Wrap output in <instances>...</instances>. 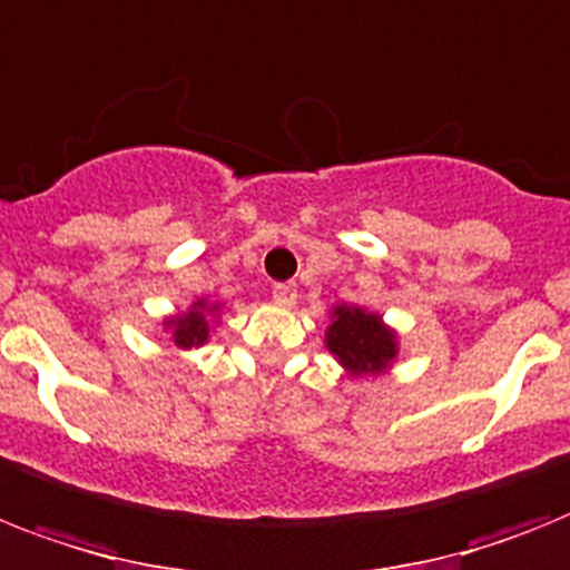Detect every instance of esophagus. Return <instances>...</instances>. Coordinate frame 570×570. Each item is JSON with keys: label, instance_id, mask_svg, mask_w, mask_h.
I'll return each mask as SVG.
<instances>
[{"label": "esophagus", "instance_id": "34e87169", "mask_svg": "<svg viewBox=\"0 0 570 570\" xmlns=\"http://www.w3.org/2000/svg\"><path fill=\"white\" fill-rule=\"evenodd\" d=\"M272 298L281 307H293L295 301H298V289H295V284H275L272 286Z\"/></svg>", "mask_w": 570, "mask_h": 570}]
</instances>
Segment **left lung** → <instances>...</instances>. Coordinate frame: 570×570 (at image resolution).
I'll return each mask as SVG.
<instances>
[{
    "label": "left lung",
    "instance_id": "obj_1",
    "mask_svg": "<svg viewBox=\"0 0 570 570\" xmlns=\"http://www.w3.org/2000/svg\"><path fill=\"white\" fill-rule=\"evenodd\" d=\"M333 324L327 327V351L338 358V365L351 376L382 374L396 358V333L385 327L382 315L362 307H336L330 313Z\"/></svg>",
    "mask_w": 570,
    "mask_h": 570
}]
</instances>
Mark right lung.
Here are the masks:
<instances>
[{
	"instance_id": "right-lung-1",
	"label": "right lung",
	"mask_w": 570,
	"mask_h": 570,
	"mask_svg": "<svg viewBox=\"0 0 570 570\" xmlns=\"http://www.w3.org/2000/svg\"><path fill=\"white\" fill-rule=\"evenodd\" d=\"M217 304L208 307V301L199 298L190 304L188 313L174 315V318H167L165 327L170 330V336H174L176 347L181 351H190V347H199V344L208 342V333H212V324H208V313H217Z\"/></svg>"
}]
</instances>
